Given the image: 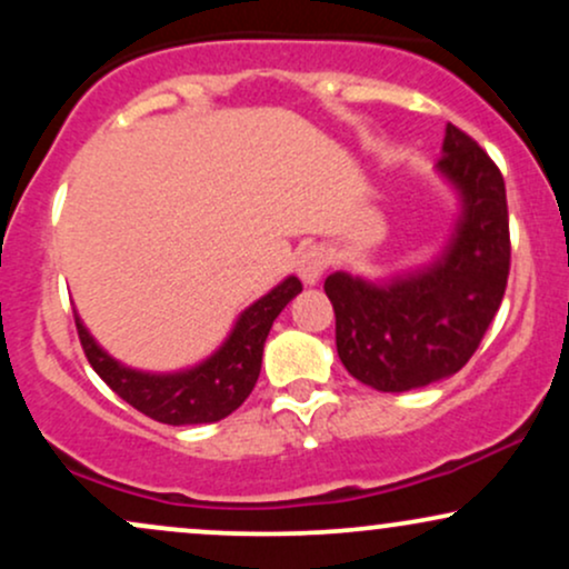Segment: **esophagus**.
<instances>
[{
  "instance_id": "esophagus-1",
  "label": "esophagus",
  "mask_w": 569,
  "mask_h": 569,
  "mask_svg": "<svg viewBox=\"0 0 569 569\" xmlns=\"http://www.w3.org/2000/svg\"><path fill=\"white\" fill-rule=\"evenodd\" d=\"M326 270V251L321 246H310L299 253L297 259V272L302 278L305 286H316L321 280Z\"/></svg>"
}]
</instances>
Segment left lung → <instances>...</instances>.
Segmentation results:
<instances>
[{
  "mask_svg": "<svg viewBox=\"0 0 569 569\" xmlns=\"http://www.w3.org/2000/svg\"><path fill=\"white\" fill-rule=\"evenodd\" d=\"M441 149L436 168L462 208L441 257L388 283L348 272L323 283L335 305L339 361L382 393L426 388L466 367L506 293L511 238L502 173L452 122Z\"/></svg>",
  "mask_w": 569,
  "mask_h": 569,
  "instance_id": "8db88e82",
  "label": "left lung"
}]
</instances>
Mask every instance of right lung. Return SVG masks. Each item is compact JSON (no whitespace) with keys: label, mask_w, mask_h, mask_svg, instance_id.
<instances>
[{"label":"right lung","mask_w":569,"mask_h":569,"mask_svg":"<svg viewBox=\"0 0 569 569\" xmlns=\"http://www.w3.org/2000/svg\"><path fill=\"white\" fill-rule=\"evenodd\" d=\"M299 291H302L299 278L289 276L240 312L227 342L211 358L173 375H149V371L122 367L90 337L80 316H74V323L90 367L122 401L166 426H202V422L224 420L246 401L259 380L264 339L270 335L272 321Z\"/></svg>","instance_id":"obj_1"}]
</instances>
